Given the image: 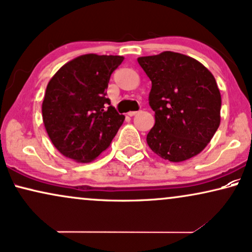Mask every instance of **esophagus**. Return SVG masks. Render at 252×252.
I'll return each instance as SVG.
<instances>
[{
	"instance_id": "1",
	"label": "esophagus",
	"mask_w": 252,
	"mask_h": 252,
	"mask_svg": "<svg viewBox=\"0 0 252 252\" xmlns=\"http://www.w3.org/2000/svg\"><path fill=\"white\" fill-rule=\"evenodd\" d=\"M136 114H137V111H129V113H128V116L132 117V116H135Z\"/></svg>"
}]
</instances>
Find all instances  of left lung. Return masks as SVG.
<instances>
[{"label":"left lung","mask_w":252,"mask_h":252,"mask_svg":"<svg viewBox=\"0 0 252 252\" xmlns=\"http://www.w3.org/2000/svg\"><path fill=\"white\" fill-rule=\"evenodd\" d=\"M137 60L152 82L149 104L156 122L146 136L150 149L173 163L199 155L221 121L214 75L194 58L171 51Z\"/></svg>","instance_id":"1"}]
</instances>
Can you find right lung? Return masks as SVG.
<instances>
[{"label": "right lung", "mask_w": 252, "mask_h": 252, "mask_svg": "<svg viewBox=\"0 0 252 252\" xmlns=\"http://www.w3.org/2000/svg\"><path fill=\"white\" fill-rule=\"evenodd\" d=\"M123 59L94 53L76 57L49 81L41 104L43 122L63 156L89 163L109 148L124 115L110 106L106 89Z\"/></svg>", "instance_id": "right-lung-1"}]
</instances>
